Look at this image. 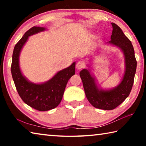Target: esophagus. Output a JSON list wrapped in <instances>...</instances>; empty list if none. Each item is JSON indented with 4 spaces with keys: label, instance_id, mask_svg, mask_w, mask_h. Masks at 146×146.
Returning a JSON list of instances; mask_svg holds the SVG:
<instances>
[{
    "label": "esophagus",
    "instance_id": "obj_1",
    "mask_svg": "<svg viewBox=\"0 0 146 146\" xmlns=\"http://www.w3.org/2000/svg\"><path fill=\"white\" fill-rule=\"evenodd\" d=\"M84 67H85V64L81 61L78 62L76 64V68L77 69V70H82V69H83Z\"/></svg>",
    "mask_w": 146,
    "mask_h": 146
}]
</instances>
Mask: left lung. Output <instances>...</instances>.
Masks as SVG:
<instances>
[{"mask_svg":"<svg viewBox=\"0 0 146 146\" xmlns=\"http://www.w3.org/2000/svg\"><path fill=\"white\" fill-rule=\"evenodd\" d=\"M111 25L113 31L111 40L106 44L117 47L123 55L125 70L120 82L115 88L106 90L98 87L97 79L91 73V69H83L80 72L88 101L93 107L104 110H111L116 108L129 96L137 70V60L131 42L125 35L119 26L113 23ZM88 67H91L90 64Z\"/></svg>","mask_w":146,"mask_h":146,"instance_id":"1","label":"left lung"}]
</instances>
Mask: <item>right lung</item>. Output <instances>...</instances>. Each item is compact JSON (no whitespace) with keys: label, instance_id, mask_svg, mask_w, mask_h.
<instances>
[{"label":"right lung","instance_id":"obj_1","mask_svg":"<svg viewBox=\"0 0 146 146\" xmlns=\"http://www.w3.org/2000/svg\"><path fill=\"white\" fill-rule=\"evenodd\" d=\"M47 30L45 27L34 26L24 33L13 49L11 75L19 95L27 105L40 111L55 108L60 103L66 86L75 74V62L69 67L58 71L52 78L43 83L28 80L22 73L19 64L20 54L29 36Z\"/></svg>","mask_w":146,"mask_h":146}]
</instances>
